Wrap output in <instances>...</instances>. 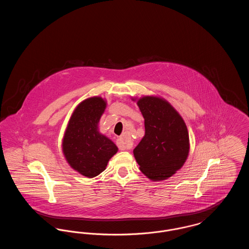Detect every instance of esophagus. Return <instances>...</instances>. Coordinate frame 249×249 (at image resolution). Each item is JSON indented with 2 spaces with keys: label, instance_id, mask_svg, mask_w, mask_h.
Instances as JSON below:
<instances>
[{
  "label": "esophagus",
  "instance_id": "1",
  "mask_svg": "<svg viewBox=\"0 0 249 249\" xmlns=\"http://www.w3.org/2000/svg\"><path fill=\"white\" fill-rule=\"evenodd\" d=\"M128 139V134H123L121 137H119L117 140V144L119 147L120 150H126V149H130V145L129 144Z\"/></svg>",
  "mask_w": 249,
  "mask_h": 249
}]
</instances>
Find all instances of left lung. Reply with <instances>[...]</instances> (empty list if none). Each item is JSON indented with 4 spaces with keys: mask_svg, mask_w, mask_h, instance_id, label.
Returning a JSON list of instances; mask_svg holds the SVG:
<instances>
[{
    "mask_svg": "<svg viewBox=\"0 0 249 249\" xmlns=\"http://www.w3.org/2000/svg\"><path fill=\"white\" fill-rule=\"evenodd\" d=\"M144 119V135L133 149L142 174L152 181L173 177L185 164L190 153L187 125L164 98L146 95L131 98Z\"/></svg>",
    "mask_w": 249,
    "mask_h": 249,
    "instance_id": "obj_1",
    "label": "left lung"
}]
</instances>
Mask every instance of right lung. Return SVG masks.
<instances>
[{
    "instance_id": "right-lung-1",
    "label": "right lung",
    "mask_w": 249,
    "mask_h": 249,
    "mask_svg": "<svg viewBox=\"0 0 249 249\" xmlns=\"http://www.w3.org/2000/svg\"><path fill=\"white\" fill-rule=\"evenodd\" d=\"M106 99L93 96L74 108L61 142L68 164L84 177L95 178L107 169L119 148L99 130V122L107 108Z\"/></svg>"
}]
</instances>
